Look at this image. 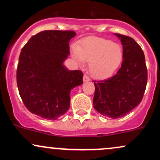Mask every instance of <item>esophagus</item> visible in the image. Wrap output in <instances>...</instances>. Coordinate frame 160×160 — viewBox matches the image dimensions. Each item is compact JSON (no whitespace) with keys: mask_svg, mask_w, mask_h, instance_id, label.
<instances>
[{"mask_svg":"<svg viewBox=\"0 0 160 160\" xmlns=\"http://www.w3.org/2000/svg\"><path fill=\"white\" fill-rule=\"evenodd\" d=\"M89 80H90V79H89V77H88L86 74H84V76H83V81L84 82H88V81H89Z\"/></svg>","mask_w":160,"mask_h":160,"instance_id":"34e87169","label":"esophagus"}]
</instances>
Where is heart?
<instances>
[{
	"mask_svg": "<svg viewBox=\"0 0 160 160\" xmlns=\"http://www.w3.org/2000/svg\"><path fill=\"white\" fill-rule=\"evenodd\" d=\"M72 53L79 63L89 62V72L92 76L99 79L113 74L123 58L121 45L96 37L86 38L80 46H73Z\"/></svg>",
	"mask_w": 160,
	"mask_h": 160,
	"instance_id": "heart-1",
	"label": "heart"
}]
</instances>
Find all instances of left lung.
Masks as SVG:
<instances>
[{
    "label": "left lung",
    "instance_id": "8db88e82",
    "mask_svg": "<svg viewBox=\"0 0 160 160\" xmlns=\"http://www.w3.org/2000/svg\"><path fill=\"white\" fill-rule=\"evenodd\" d=\"M122 43L123 60L114 75L94 81L93 106L98 113L112 119L124 117L140 104L148 82L145 57L133 38L115 34Z\"/></svg>",
    "mask_w": 160,
    "mask_h": 160
}]
</instances>
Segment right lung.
Instances as JSON below:
<instances>
[{
	"mask_svg": "<svg viewBox=\"0 0 160 160\" xmlns=\"http://www.w3.org/2000/svg\"><path fill=\"white\" fill-rule=\"evenodd\" d=\"M73 31L47 30L32 36L22 49L16 82L31 113L56 120L70 108V92L82 83L81 71H68L63 62L70 54Z\"/></svg>",
	"mask_w": 160,
	"mask_h": 160,
	"instance_id": "right-lung-1",
	"label": "right lung"
}]
</instances>
